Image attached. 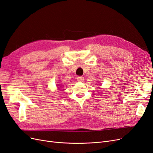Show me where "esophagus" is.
Instances as JSON below:
<instances>
[{
	"label": "esophagus",
	"instance_id": "esophagus-1",
	"mask_svg": "<svg viewBox=\"0 0 153 153\" xmlns=\"http://www.w3.org/2000/svg\"><path fill=\"white\" fill-rule=\"evenodd\" d=\"M77 80H78V82H84V78L82 76H78L77 77Z\"/></svg>",
	"mask_w": 153,
	"mask_h": 153
}]
</instances>
